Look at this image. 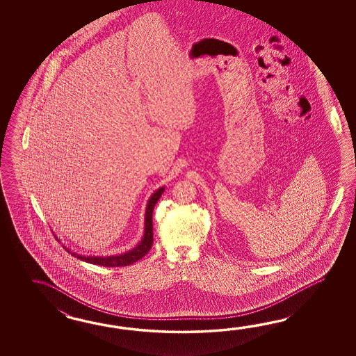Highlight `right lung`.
<instances>
[{"label":"right lung","mask_w":356,"mask_h":356,"mask_svg":"<svg viewBox=\"0 0 356 356\" xmlns=\"http://www.w3.org/2000/svg\"><path fill=\"white\" fill-rule=\"evenodd\" d=\"M164 187L158 189L156 192L152 193L150 197L147 206H146V212H145V229L144 236L141 239V242L137 244L135 248L122 253V254H117V256H108V257H98V256H81V254H76L74 252L63 247L65 250H67L68 253H71V256L77 257V259L85 261L88 264H92V265L103 266V267H122V266L132 265L137 262L138 259L145 257V254L149 253V250L152 247V211L156 202L159 201L160 197L164 192ZM54 238L58 241V238L54 235Z\"/></svg>","instance_id":"obj_1"}]
</instances>
